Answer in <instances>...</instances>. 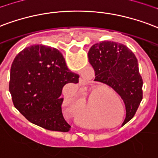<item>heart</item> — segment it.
<instances>
[{"instance_id":"heart-1","label":"heart","mask_w":158,"mask_h":158,"mask_svg":"<svg viewBox=\"0 0 158 158\" xmlns=\"http://www.w3.org/2000/svg\"><path fill=\"white\" fill-rule=\"evenodd\" d=\"M71 107H72V109L74 110H77V108H78V105H77L76 101H74V100H72V101H71Z\"/></svg>"}]
</instances>
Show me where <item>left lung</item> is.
Listing matches in <instances>:
<instances>
[{
  "label": "left lung",
  "instance_id": "8db88e82",
  "mask_svg": "<svg viewBox=\"0 0 158 158\" xmlns=\"http://www.w3.org/2000/svg\"><path fill=\"white\" fill-rule=\"evenodd\" d=\"M88 56L94 81L109 85L123 100L127 111L123 126L132 119L142 100L143 81L135 54L124 44L104 41L91 47Z\"/></svg>",
  "mask_w": 158,
  "mask_h": 158
}]
</instances>
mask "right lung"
Listing matches in <instances>:
<instances>
[{
	"instance_id": "right-lung-1",
	"label": "right lung",
	"mask_w": 158,
	"mask_h": 158,
	"mask_svg": "<svg viewBox=\"0 0 158 158\" xmlns=\"http://www.w3.org/2000/svg\"><path fill=\"white\" fill-rule=\"evenodd\" d=\"M79 76L68 69L57 48H26L10 67L9 90L14 106L30 122L44 129L67 132L70 126L62 113V91L75 89Z\"/></svg>"
}]
</instances>
